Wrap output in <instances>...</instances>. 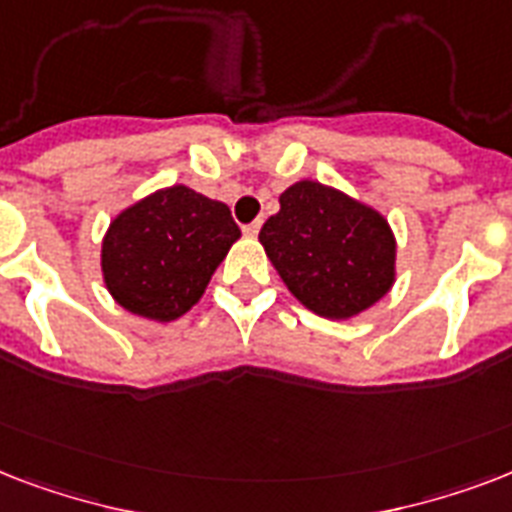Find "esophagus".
Wrapping results in <instances>:
<instances>
[{
    "label": "esophagus",
    "mask_w": 512,
    "mask_h": 512,
    "mask_svg": "<svg viewBox=\"0 0 512 512\" xmlns=\"http://www.w3.org/2000/svg\"><path fill=\"white\" fill-rule=\"evenodd\" d=\"M257 233H260V220H255V223L244 225V236H249V239H255Z\"/></svg>",
    "instance_id": "1"
}]
</instances>
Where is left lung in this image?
<instances>
[{
  "instance_id": "obj_1",
  "label": "left lung",
  "mask_w": 512,
  "mask_h": 512,
  "mask_svg": "<svg viewBox=\"0 0 512 512\" xmlns=\"http://www.w3.org/2000/svg\"><path fill=\"white\" fill-rule=\"evenodd\" d=\"M260 244L281 281L316 316L353 319L396 284V236L382 212L319 180L279 196Z\"/></svg>"
}]
</instances>
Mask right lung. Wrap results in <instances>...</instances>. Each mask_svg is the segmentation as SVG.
<instances>
[{
    "instance_id": "obj_1",
    "label": "right lung",
    "mask_w": 512,
    "mask_h": 512,
    "mask_svg": "<svg viewBox=\"0 0 512 512\" xmlns=\"http://www.w3.org/2000/svg\"><path fill=\"white\" fill-rule=\"evenodd\" d=\"M239 236L223 201L183 183L159 188L108 223L100 244L103 284L124 311L170 324L199 303Z\"/></svg>"
}]
</instances>
